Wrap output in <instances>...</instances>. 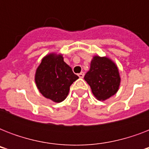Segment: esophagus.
<instances>
[{
  "mask_svg": "<svg viewBox=\"0 0 149 149\" xmlns=\"http://www.w3.org/2000/svg\"><path fill=\"white\" fill-rule=\"evenodd\" d=\"M78 76H79V78H84V72H80V73H79V74H78Z\"/></svg>",
  "mask_w": 149,
  "mask_h": 149,
  "instance_id": "esophagus-1",
  "label": "esophagus"
}]
</instances>
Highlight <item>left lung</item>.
Returning <instances> with one entry per match:
<instances>
[{
  "instance_id": "8db88e82",
  "label": "left lung",
  "mask_w": 149,
  "mask_h": 149,
  "mask_svg": "<svg viewBox=\"0 0 149 149\" xmlns=\"http://www.w3.org/2000/svg\"><path fill=\"white\" fill-rule=\"evenodd\" d=\"M84 79L98 100H106L116 94L120 84L118 65L107 56H94Z\"/></svg>"
}]
</instances>
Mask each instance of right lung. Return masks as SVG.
I'll use <instances>...</instances> for the list:
<instances>
[{
    "instance_id": "obj_1",
    "label": "right lung",
    "mask_w": 149,
    "mask_h": 149,
    "mask_svg": "<svg viewBox=\"0 0 149 149\" xmlns=\"http://www.w3.org/2000/svg\"><path fill=\"white\" fill-rule=\"evenodd\" d=\"M79 79L63 60V54L51 52L44 56L36 69L35 81L42 96L56 103H60L69 94L70 87Z\"/></svg>"
}]
</instances>
